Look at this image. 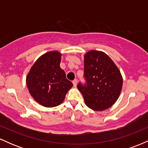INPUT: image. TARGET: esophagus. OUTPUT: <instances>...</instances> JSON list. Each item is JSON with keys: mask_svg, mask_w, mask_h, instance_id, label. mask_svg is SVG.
Listing matches in <instances>:
<instances>
[{"mask_svg": "<svg viewBox=\"0 0 148 148\" xmlns=\"http://www.w3.org/2000/svg\"><path fill=\"white\" fill-rule=\"evenodd\" d=\"M72 83H73V85H74V87H76V84H77V79H74V81H72Z\"/></svg>", "mask_w": 148, "mask_h": 148, "instance_id": "1", "label": "esophagus"}]
</instances>
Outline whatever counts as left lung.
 <instances>
[{
	"instance_id": "1",
	"label": "left lung",
	"mask_w": 148,
	"mask_h": 148,
	"mask_svg": "<svg viewBox=\"0 0 148 148\" xmlns=\"http://www.w3.org/2000/svg\"><path fill=\"white\" fill-rule=\"evenodd\" d=\"M84 77L86 84L79 83L77 88L87 106L101 111L114 104L121 92L123 80L118 67L107 54L96 50L86 53Z\"/></svg>"
}]
</instances>
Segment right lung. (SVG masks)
Here are the masks:
<instances>
[{
    "instance_id": "obj_1",
    "label": "right lung",
    "mask_w": 148,
    "mask_h": 148,
    "mask_svg": "<svg viewBox=\"0 0 148 148\" xmlns=\"http://www.w3.org/2000/svg\"><path fill=\"white\" fill-rule=\"evenodd\" d=\"M61 53L49 51L39 58L30 68L26 85L30 95L45 107H55L64 101L73 84L60 67Z\"/></svg>"
}]
</instances>
